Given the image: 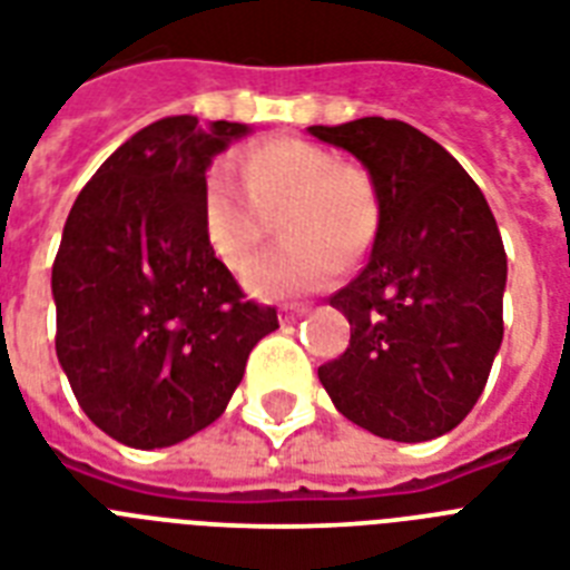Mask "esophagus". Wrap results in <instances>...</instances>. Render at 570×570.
Masks as SVG:
<instances>
[{
    "label": "esophagus",
    "instance_id": "obj_1",
    "mask_svg": "<svg viewBox=\"0 0 570 570\" xmlns=\"http://www.w3.org/2000/svg\"><path fill=\"white\" fill-rule=\"evenodd\" d=\"M307 313H309L307 307H286L284 309V322H298V318H304Z\"/></svg>",
    "mask_w": 570,
    "mask_h": 570
}]
</instances>
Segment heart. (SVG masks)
I'll list each match as a JSON object with an SVG mask.
<instances>
[{"mask_svg":"<svg viewBox=\"0 0 570 570\" xmlns=\"http://www.w3.org/2000/svg\"><path fill=\"white\" fill-rule=\"evenodd\" d=\"M237 175L225 164L207 173L202 219L213 254L243 275L277 219L289 239L248 272V289L269 301H293L325 286L336 261L348 266L377 230V193L365 169L340 164L325 146L301 137L263 140L237 157ZM337 257L333 258L332 254Z\"/></svg>","mask_w":570,"mask_h":570,"instance_id":"b5f03b06","label":"heart"}]
</instances>
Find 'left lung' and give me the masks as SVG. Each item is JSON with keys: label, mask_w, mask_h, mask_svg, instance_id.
Masks as SVG:
<instances>
[{"label": "left lung", "mask_w": 570, "mask_h": 570, "mask_svg": "<svg viewBox=\"0 0 570 570\" xmlns=\"http://www.w3.org/2000/svg\"><path fill=\"white\" fill-rule=\"evenodd\" d=\"M307 131L357 157L381 210L365 269L331 298L348 348L318 381L374 436H445L478 404L503 340L498 222L471 175L413 125L363 117Z\"/></svg>", "instance_id": "obj_1"}]
</instances>
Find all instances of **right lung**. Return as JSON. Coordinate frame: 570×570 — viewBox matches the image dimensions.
I'll return each mask as SVG.
<instances>
[{
    "label": "right lung",
    "mask_w": 570,
    "mask_h": 570,
    "mask_svg": "<svg viewBox=\"0 0 570 570\" xmlns=\"http://www.w3.org/2000/svg\"><path fill=\"white\" fill-rule=\"evenodd\" d=\"M252 128L164 117L87 180L52 266L55 351L87 419L128 448H169L219 419L277 327L213 254L202 187Z\"/></svg>",
    "instance_id": "add662e5"
}]
</instances>
